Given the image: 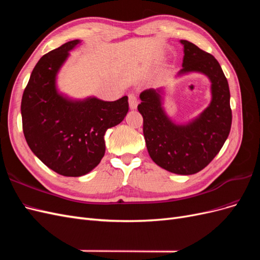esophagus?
Returning <instances> with one entry per match:
<instances>
[{
  "label": "esophagus",
  "mask_w": 260,
  "mask_h": 260,
  "mask_svg": "<svg viewBox=\"0 0 260 260\" xmlns=\"http://www.w3.org/2000/svg\"><path fill=\"white\" fill-rule=\"evenodd\" d=\"M129 106L130 109H136L138 106V99L135 94H130L129 95Z\"/></svg>",
  "instance_id": "1"
}]
</instances>
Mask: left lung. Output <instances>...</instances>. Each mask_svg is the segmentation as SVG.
Here are the masks:
<instances>
[{
	"mask_svg": "<svg viewBox=\"0 0 260 260\" xmlns=\"http://www.w3.org/2000/svg\"><path fill=\"white\" fill-rule=\"evenodd\" d=\"M183 45L182 69L176 78L199 73L208 78L211 100L196 117L176 122L164 107L166 88L148 89L140 94L138 105L143 117V133L149 156L165 170L177 175H194L215 158L230 133L232 112L230 90L218 60L195 44Z\"/></svg>",
	"mask_w": 260,
	"mask_h": 260,
	"instance_id": "8db88e82",
	"label": "left lung"
}]
</instances>
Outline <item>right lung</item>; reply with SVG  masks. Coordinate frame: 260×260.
<instances>
[{"instance_id":"add662e5","label":"right lung","mask_w":260,"mask_h":260,"mask_svg":"<svg viewBox=\"0 0 260 260\" xmlns=\"http://www.w3.org/2000/svg\"><path fill=\"white\" fill-rule=\"evenodd\" d=\"M81 42L69 41L42 56L21 100L22 130L30 149L65 177H81L98 166L105 154L106 130L119 124L129 111L128 96L108 102L74 99L59 91V70Z\"/></svg>"}]
</instances>
